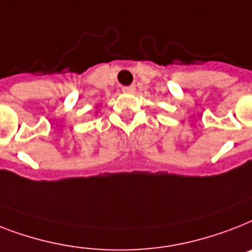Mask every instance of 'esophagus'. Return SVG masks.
<instances>
[{
	"mask_svg": "<svg viewBox=\"0 0 252 252\" xmlns=\"http://www.w3.org/2000/svg\"><path fill=\"white\" fill-rule=\"evenodd\" d=\"M134 91H136V87H134V85L123 87V92H124V93H134Z\"/></svg>",
	"mask_w": 252,
	"mask_h": 252,
	"instance_id": "1",
	"label": "esophagus"
}]
</instances>
